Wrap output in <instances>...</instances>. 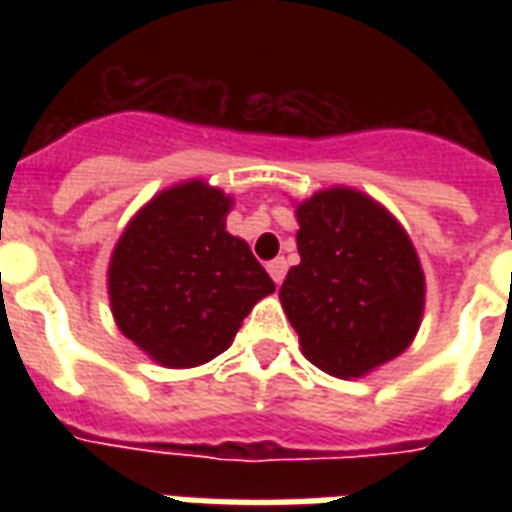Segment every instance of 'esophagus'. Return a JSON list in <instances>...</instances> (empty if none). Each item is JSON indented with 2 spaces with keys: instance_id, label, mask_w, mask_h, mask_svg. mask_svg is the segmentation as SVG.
I'll list each match as a JSON object with an SVG mask.
<instances>
[{
  "instance_id": "obj_1",
  "label": "esophagus",
  "mask_w": 512,
  "mask_h": 512,
  "mask_svg": "<svg viewBox=\"0 0 512 512\" xmlns=\"http://www.w3.org/2000/svg\"><path fill=\"white\" fill-rule=\"evenodd\" d=\"M268 273H271V279L276 281V284H281V281H284V276H287V260H284V257H276V260H271V263H268Z\"/></svg>"
}]
</instances>
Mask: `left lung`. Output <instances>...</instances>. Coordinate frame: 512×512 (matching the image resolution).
<instances>
[{"mask_svg": "<svg viewBox=\"0 0 512 512\" xmlns=\"http://www.w3.org/2000/svg\"><path fill=\"white\" fill-rule=\"evenodd\" d=\"M300 265L279 297L308 361L361 377L409 348L425 305V276L404 228L350 188L297 207Z\"/></svg>", "mask_w": 512, "mask_h": 512, "instance_id": "8db88e82", "label": "left lung"}]
</instances>
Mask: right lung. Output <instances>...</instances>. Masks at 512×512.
<instances>
[{
    "mask_svg": "<svg viewBox=\"0 0 512 512\" xmlns=\"http://www.w3.org/2000/svg\"><path fill=\"white\" fill-rule=\"evenodd\" d=\"M231 199L193 180L159 193L119 239L108 295L124 337L162 366L223 353L273 281L247 241L225 231Z\"/></svg>",
    "mask_w": 512,
    "mask_h": 512,
    "instance_id": "obj_1",
    "label": "right lung"
}]
</instances>
